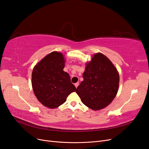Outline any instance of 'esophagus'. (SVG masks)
Segmentation results:
<instances>
[{
	"mask_svg": "<svg viewBox=\"0 0 149 149\" xmlns=\"http://www.w3.org/2000/svg\"><path fill=\"white\" fill-rule=\"evenodd\" d=\"M74 86H75V87H76V88H77V87H78V86H79V83H75V84H74Z\"/></svg>",
	"mask_w": 149,
	"mask_h": 149,
	"instance_id": "esophagus-1",
	"label": "esophagus"
}]
</instances>
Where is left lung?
<instances>
[{
  "label": "left lung",
  "mask_w": 149,
  "mask_h": 149,
  "mask_svg": "<svg viewBox=\"0 0 149 149\" xmlns=\"http://www.w3.org/2000/svg\"><path fill=\"white\" fill-rule=\"evenodd\" d=\"M76 93L85 106L94 111L104 109L113 101L119 89V75L112 62L97 53L86 64Z\"/></svg>",
  "instance_id": "obj_1"
}]
</instances>
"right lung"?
<instances>
[{
  "mask_svg": "<svg viewBox=\"0 0 149 149\" xmlns=\"http://www.w3.org/2000/svg\"><path fill=\"white\" fill-rule=\"evenodd\" d=\"M65 58L53 52L35 66L31 84L35 96L42 104L54 109L63 104L68 96L76 91L69 74L63 71Z\"/></svg>",
  "mask_w": 149,
  "mask_h": 149,
  "instance_id": "obj_1",
  "label": "right lung"
}]
</instances>
